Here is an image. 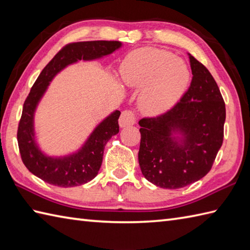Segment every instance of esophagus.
<instances>
[{"mask_svg": "<svg viewBox=\"0 0 250 250\" xmlns=\"http://www.w3.org/2000/svg\"><path fill=\"white\" fill-rule=\"evenodd\" d=\"M135 124V116L131 110H125L121 113L119 118V126L120 128H128Z\"/></svg>", "mask_w": 250, "mask_h": 250, "instance_id": "obj_1", "label": "esophagus"}]
</instances>
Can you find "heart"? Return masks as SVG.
<instances>
[{"mask_svg":"<svg viewBox=\"0 0 250 250\" xmlns=\"http://www.w3.org/2000/svg\"><path fill=\"white\" fill-rule=\"evenodd\" d=\"M122 83L140 89V108L149 116L166 113L183 97L189 71L180 58L167 50L142 47L125 57L120 66Z\"/></svg>","mask_w":250,"mask_h":250,"instance_id":"heart-1","label":"heart"}]
</instances>
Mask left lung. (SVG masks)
Masks as SVG:
<instances>
[{"mask_svg":"<svg viewBox=\"0 0 250 250\" xmlns=\"http://www.w3.org/2000/svg\"><path fill=\"white\" fill-rule=\"evenodd\" d=\"M192 81L179 102L143 118L139 163L144 177L164 189L198 182L210 171L224 141L226 106L209 71L188 54Z\"/></svg>","mask_w":250,"mask_h":250,"instance_id":"obj_1","label":"left lung"}]
</instances>
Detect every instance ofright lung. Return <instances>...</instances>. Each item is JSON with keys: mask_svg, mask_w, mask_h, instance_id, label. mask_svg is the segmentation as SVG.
<instances>
[{"mask_svg": "<svg viewBox=\"0 0 250 250\" xmlns=\"http://www.w3.org/2000/svg\"><path fill=\"white\" fill-rule=\"evenodd\" d=\"M122 47L117 41L79 42L65 46L54 57L32 87L25 99L18 126L17 140L22 162L29 171L44 182L68 188L89 183L99 173L105 145L119 132V110H114L100 122L77 150L64 156H49L36 141L35 111L47 89L58 74L68 65L93 61L109 56Z\"/></svg>", "mask_w": 250, "mask_h": 250, "instance_id": "obj_1", "label": "right lung"}]
</instances>
